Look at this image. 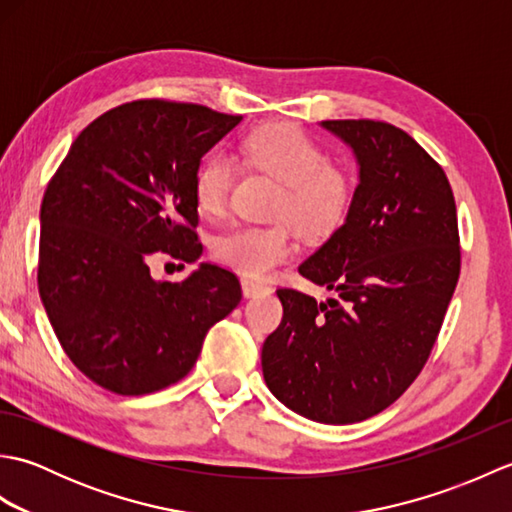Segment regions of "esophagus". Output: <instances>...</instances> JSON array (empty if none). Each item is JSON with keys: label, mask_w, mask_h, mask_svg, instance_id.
I'll list each match as a JSON object with an SVG mask.
<instances>
[{"label": "esophagus", "mask_w": 512, "mask_h": 512, "mask_svg": "<svg viewBox=\"0 0 512 512\" xmlns=\"http://www.w3.org/2000/svg\"><path fill=\"white\" fill-rule=\"evenodd\" d=\"M242 292L244 297L250 299V297H259V295H268L270 288L259 284V281H253V279H242Z\"/></svg>", "instance_id": "34e87169"}]
</instances>
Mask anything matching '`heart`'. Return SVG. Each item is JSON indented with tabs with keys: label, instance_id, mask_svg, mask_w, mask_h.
Returning <instances> with one entry per match:
<instances>
[{
	"label": "heart",
	"instance_id": "heart-1",
	"mask_svg": "<svg viewBox=\"0 0 512 512\" xmlns=\"http://www.w3.org/2000/svg\"><path fill=\"white\" fill-rule=\"evenodd\" d=\"M250 165L284 184L275 215L288 217L303 235H330L345 220L354 198V180L330 165V154L301 127L262 125L242 143ZM235 180V162L226 154L206 156L193 176V198L206 215H222ZM217 262L248 277H266L295 253L288 222L239 224L213 239Z\"/></svg>",
	"mask_w": 512,
	"mask_h": 512
}]
</instances>
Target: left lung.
<instances>
[{
  "instance_id": "8db88e82",
  "label": "left lung",
  "mask_w": 512,
  "mask_h": 512,
  "mask_svg": "<svg viewBox=\"0 0 512 512\" xmlns=\"http://www.w3.org/2000/svg\"><path fill=\"white\" fill-rule=\"evenodd\" d=\"M319 125L352 149L358 184L343 224L299 273L339 297L277 290L284 319L262 369L299 416L350 424L387 409L427 363L460 277L458 213L442 167L402 129Z\"/></svg>"
}]
</instances>
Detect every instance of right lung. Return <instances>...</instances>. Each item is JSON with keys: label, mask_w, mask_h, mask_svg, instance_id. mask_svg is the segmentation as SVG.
I'll use <instances>...</instances> for the list:
<instances>
[{"label": "right lung", "mask_w": 512, "mask_h": 512, "mask_svg": "<svg viewBox=\"0 0 512 512\" xmlns=\"http://www.w3.org/2000/svg\"><path fill=\"white\" fill-rule=\"evenodd\" d=\"M239 121L187 103L118 105L76 136L48 184L41 303L70 361L114 394L178 383L242 299L237 277L211 262L178 284L149 270L158 253L200 259L193 176Z\"/></svg>", "instance_id": "add662e5"}]
</instances>
